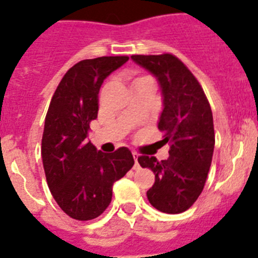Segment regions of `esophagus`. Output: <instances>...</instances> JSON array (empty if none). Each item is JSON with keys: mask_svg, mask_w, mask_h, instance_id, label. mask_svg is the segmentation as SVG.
<instances>
[{"mask_svg": "<svg viewBox=\"0 0 258 258\" xmlns=\"http://www.w3.org/2000/svg\"><path fill=\"white\" fill-rule=\"evenodd\" d=\"M132 155H134V159H135V166H134V169H139V162H138V158H139V154L138 153H132Z\"/></svg>", "mask_w": 258, "mask_h": 258, "instance_id": "1", "label": "esophagus"}]
</instances>
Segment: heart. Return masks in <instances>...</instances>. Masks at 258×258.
Masks as SVG:
<instances>
[{
  "label": "heart",
  "mask_w": 258,
  "mask_h": 258,
  "mask_svg": "<svg viewBox=\"0 0 258 258\" xmlns=\"http://www.w3.org/2000/svg\"><path fill=\"white\" fill-rule=\"evenodd\" d=\"M149 81H152V82H154V81L152 80L150 77H134L131 80V87H135V86H139L141 85V83H145V82H149Z\"/></svg>",
  "instance_id": "heart-1"
}]
</instances>
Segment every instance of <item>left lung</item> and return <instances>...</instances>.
<instances>
[{"instance_id": "1", "label": "left lung", "mask_w": 258, "mask_h": 258, "mask_svg": "<svg viewBox=\"0 0 258 258\" xmlns=\"http://www.w3.org/2000/svg\"><path fill=\"white\" fill-rule=\"evenodd\" d=\"M131 59L159 83L163 109L158 128L163 132V140L171 144L169 157L164 161L139 157L140 166L155 175L154 185L146 196L161 212H184L201 196L212 162V110L197 78L176 56L132 55Z\"/></svg>"}]
</instances>
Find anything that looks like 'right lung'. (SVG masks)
<instances>
[{"label": "right lung", "instance_id": "right-lung-1", "mask_svg": "<svg viewBox=\"0 0 258 258\" xmlns=\"http://www.w3.org/2000/svg\"><path fill=\"white\" fill-rule=\"evenodd\" d=\"M127 60L101 56L77 62L51 99L41 146L43 169L51 194L72 219L100 216L112 201L113 184L135 163L128 148L103 153L87 140L90 122L97 118L101 85Z\"/></svg>", "mask_w": 258, "mask_h": 258}]
</instances>
